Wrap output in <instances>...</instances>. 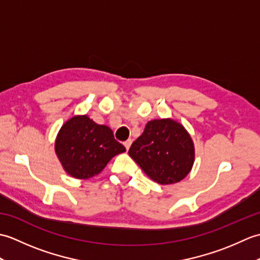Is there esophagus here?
I'll use <instances>...</instances> for the list:
<instances>
[{
	"mask_svg": "<svg viewBox=\"0 0 260 260\" xmlns=\"http://www.w3.org/2000/svg\"><path fill=\"white\" fill-rule=\"evenodd\" d=\"M131 144H132V140H128V141H126V142H124V146H125V148L127 151L129 150V147H131Z\"/></svg>",
	"mask_w": 260,
	"mask_h": 260,
	"instance_id": "34e87169",
	"label": "esophagus"
}]
</instances>
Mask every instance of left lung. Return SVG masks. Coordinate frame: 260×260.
Listing matches in <instances>:
<instances>
[{"mask_svg": "<svg viewBox=\"0 0 260 260\" xmlns=\"http://www.w3.org/2000/svg\"><path fill=\"white\" fill-rule=\"evenodd\" d=\"M129 156L159 184H173L189 174L194 161L190 135L172 119L148 121L143 134L132 144Z\"/></svg>", "mask_w": 260, "mask_h": 260, "instance_id": "1", "label": "left lung"}]
</instances>
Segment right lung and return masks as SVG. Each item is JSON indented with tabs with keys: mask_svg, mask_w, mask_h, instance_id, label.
I'll list each match as a JSON object with an SVG mask.
<instances>
[{
	"mask_svg": "<svg viewBox=\"0 0 260 260\" xmlns=\"http://www.w3.org/2000/svg\"><path fill=\"white\" fill-rule=\"evenodd\" d=\"M113 131L87 116H75L62 125L56 140V153L66 172L76 179L101 173L110 158L125 152Z\"/></svg>",
	"mask_w": 260,
	"mask_h": 260,
	"instance_id": "1",
	"label": "right lung"
}]
</instances>
